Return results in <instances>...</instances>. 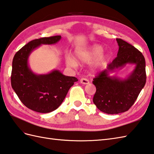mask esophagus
Segmentation results:
<instances>
[{
	"instance_id": "obj_1",
	"label": "esophagus",
	"mask_w": 154,
	"mask_h": 154,
	"mask_svg": "<svg viewBox=\"0 0 154 154\" xmlns=\"http://www.w3.org/2000/svg\"><path fill=\"white\" fill-rule=\"evenodd\" d=\"M80 82H81V83L84 84V85H87V84L89 83V81L87 79H85V78L81 79Z\"/></svg>"
}]
</instances>
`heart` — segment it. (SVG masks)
Here are the masks:
<instances>
[{
	"instance_id": "heart-1",
	"label": "heart",
	"mask_w": 154,
	"mask_h": 154,
	"mask_svg": "<svg viewBox=\"0 0 154 154\" xmlns=\"http://www.w3.org/2000/svg\"><path fill=\"white\" fill-rule=\"evenodd\" d=\"M104 48L100 45L95 44L87 47L78 48L75 52L77 60L81 63H89L94 61L91 64V68L94 72H99L105 68L109 60L108 53H103ZM67 65L75 67L78 66L76 60L70 56H67Z\"/></svg>"
}]
</instances>
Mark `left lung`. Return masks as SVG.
<instances>
[{
  "mask_svg": "<svg viewBox=\"0 0 154 154\" xmlns=\"http://www.w3.org/2000/svg\"><path fill=\"white\" fill-rule=\"evenodd\" d=\"M116 41L119 45L117 57L92 81L96 88L93 102L99 110L108 114H117L128 110L146 81V62L142 54L122 39L116 38ZM127 63L134 64L135 67L127 78L109 75Z\"/></svg>",
  "mask_w": 154,
  "mask_h": 154,
  "instance_id": "1",
  "label": "left lung"
}]
</instances>
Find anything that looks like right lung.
I'll return each instance as SVG.
<instances>
[{"mask_svg": "<svg viewBox=\"0 0 154 154\" xmlns=\"http://www.w3.org/2000/svg\"><path fill=\"white\" fill-rule=\"evenodd\" d=\"M60 35L35 39L23 46L14 56L11 75L12 87L27 108L39 113H49L61 105L75 82V77L66 76L59 70L37 75L28 64L30 54L41 45H54Z\"/></svg>", "mask_w": 154, "mask_h": 154, "instance_id": "1", "label": "right lung"}]
</instances>
